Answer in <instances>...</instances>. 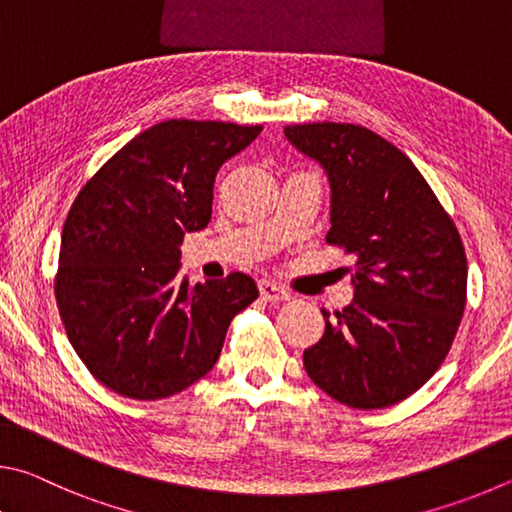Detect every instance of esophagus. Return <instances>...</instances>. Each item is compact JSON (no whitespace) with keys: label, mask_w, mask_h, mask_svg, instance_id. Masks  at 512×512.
Returning <instances> with one entry per match:
<instances>
[{"label":"esophagus","mask_w":512,"mask_h":512,"mask_svg":"<svg viewBox=\"0 0 512 512\" xmlns=\"http://www.w3.org/2000/svg\"><path fill=\"white\" fill-rule=\"evenodd\" d=\"M258 290H261V297L265 301H288L292 297V292L288 288H283L281 283L270 281V279L258 281Z\"/></svg>","instance_id":"1"}]
</instances>
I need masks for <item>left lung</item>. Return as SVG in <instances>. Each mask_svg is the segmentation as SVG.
Here are the masks:
<instances>
[{
    "mask_svg": "<svg viewBox=\"0 0 512 512\" xmlns=\"http://www.w3.org/2000/svg\"><path fill=\"white\" fill-rule=\"evenodd\" d=\"M326 170L330 245L355 256L353 301L303 351L310 380L353 409L409 398L450 353L465 310L459 231L405 152L353 123L288 125Z\"/></svg>",
    "mask_w": 512,
    "mask_h": 512,
    "instance_id": "1",
    "label": "left lung"
}]
</instances>
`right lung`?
Returning <instances> with one entry per match:
<instances>
[{
    "label": "right lung",
    "mask_w": 512,
    "mask_h": 512,
    "mask_svg": "<svg viewBox=\"0 0 512 512\" xmlns=\"http://www.w3.org/2000/svg\"><path fill=\"white\" fill-rule=\"evenodd\" d=\"M263 125L170 119L137 134L80 188L56 276L67 337L94 378L134 400L191 387L218 362L251 276L188 285L179 245L211 220L213 182Z\"/></svg>",
    "instance_id": "1"
}]
</instances>
